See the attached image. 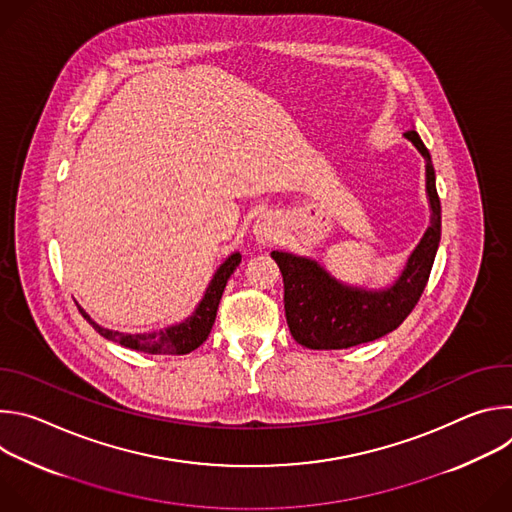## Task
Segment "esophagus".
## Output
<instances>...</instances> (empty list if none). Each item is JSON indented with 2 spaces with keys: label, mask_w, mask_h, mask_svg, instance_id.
Wrapping results in <instances>:
<instances>
[{
  "label": "esophagus",
  "mask_w": 512,
  "mask_h": 512,
  "mask_svg": "<svg viewBox=\"0 0 512 512\" xmlns=\"http://www.w3.org/2000/svg\"><path fill=\"white\" fill-rule=\"evenodd\" d=\"M253 233H255L259 243H271L273 237H275L273 223L267 221V218H259V221L255 223V227H253Z\"/></svg>",
  "instance_id": "1"
}]
</instances>
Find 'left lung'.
<instances>
[{"instance_id":"obj_1","label":"left lung","mask_w":512,"mask_h":512,"mask_svg":"<svg viewBox=\"0 0 512 512\" xmlns=\"http://www.w3.org/2000/svg\"><path fill=\"white\" fill-rule=\"evenodd\" d=\"M425 160L429 227L387 287L350 285L312 257L271 251L283 275L285 318L291 336L312 350L350 348L393 332L419 302L442 237V206L435 190L431 156L415 129L403 135Z\"/></svg>"}]
</instances>
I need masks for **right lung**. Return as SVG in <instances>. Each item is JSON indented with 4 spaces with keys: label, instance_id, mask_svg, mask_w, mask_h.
I'll return each mask as SVG.
<instances>
[{
    "label": "right lung",
    "instance_id": "add662e5",
    "mask_svg": "<svg viewBox=\"0 0 512 512\" xmlns=\"http://www.w3.org/2000/svg\"><path fill=\"white\" fill-rule=\"evenodd\" d=\"M241 263V253L235 251L231 253L221 267H218L204 291L202 300L198 302V306L194 308V312L172 326H166L162 330H154V332H139V334H127V332H117V330H109L101 324H97L81 306V314L85 316V320L107 340L119 342L125 348H133L139 352H148V354H188L194 348H198L210 334L214 318H216V310H218V302L223 298V291L227 287L229 277L233 275V271L239 267Z\"/></svg>",
    "mask_w": 512,
    "mask_h": 512
}]
</instances>
